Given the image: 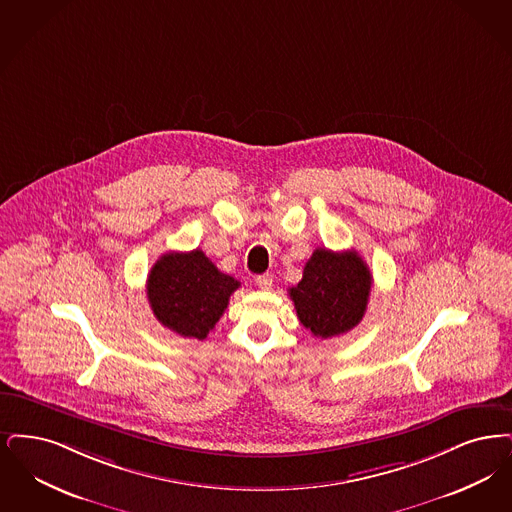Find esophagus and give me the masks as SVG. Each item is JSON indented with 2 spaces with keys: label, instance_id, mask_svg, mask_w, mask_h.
<instances>
[{
  "label": "esophagus",
  "instance_id": "34e87169",
  "mask_svg": "<svg viewBox=\"0 0 512 512\" xmlns=\"http://www.w3.org/2000/svg\"><path fill=\"white\" fill-rule=\"evenodd\" d=\"M256 285H258L260 289H271V287H273V275H269V273H266V275H258V277H256Z\"/></svg>",
  "mask_w": 512,
  "mask_h": 512
}]
</instances>
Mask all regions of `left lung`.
Returning a JSON list of instances; mask_svg holds the SVG:
<instances>
[{
	"label": "left lung",
	"instance_id": "1",
	"mask_svg": "<svg viewBox=\"0 0 512 512\" xmlns=\"http://www.w3.org/2000/svg\"><path fill=\"white\" fill-rule=\"evenodd\" d=\"M373 275L356 250L315 248L302 281L289 290L300 323L319 338L348 333L363 319Z\"/></svg>",
	"mask_w": 512,
	"mask_h": 512
}]
</instances>
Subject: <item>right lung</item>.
<instances>
[{
    "label": "right lung",
    "instance_id": "1",
    "mask_svg": "<svg viewBox=\"0 0 512 512\" xmlns=\"http://www.w3.org/2000/svg\"><path fill=\"white\" fill-rule=\"evenodd\" d=\"M239 281L214 266L202 250L168 252L147 279V298L156 319L185 338L204 340L220 321Z\"/></svg>",
    "mask_w": 512,
    "mask_h": 512
}]
</instances>
